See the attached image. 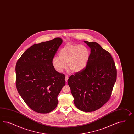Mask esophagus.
<instances>
[{"mask_svg":"<svg viewBox=\"0 0 134 134\" xmlns=\"http://www.w3.org/2000/svg\"><path fill=\"white\" fill-rule=\"evenodd\" d=\"M68 75H66L65 76V81H66V82H67V80H68Z\"/></svg>","mask_w":134,"mask_h":134,"instance_id":"34e87169","label":"esophagus"}]
</instances>
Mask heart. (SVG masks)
I'll return each instance as SVG.
<instances>
[{
  "instance_id": "obj_1",
  "label": "heart",
  "mask_w": 134,
  "mask_h": 134,
  "mask_svg": "<svg viewBox=\"0 0 134 134\" xmlns=\"http://www.w3.org/2000/svg\"><path fill=\"white\" fill-rule=\"evenodd\" d=\"M59 58L54 57L52 64L55 70L62 72L66 64L73 72H79L87 66L90 53L85 46L71 45L63 48L59 52Z\"/></svg>"
}]
</instances>
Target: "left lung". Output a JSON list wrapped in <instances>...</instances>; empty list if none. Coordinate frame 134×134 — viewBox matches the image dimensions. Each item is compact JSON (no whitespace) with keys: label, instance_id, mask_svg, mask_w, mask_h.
I'll use <instances>...</instances> for the list:
<instances>
[{"label":"left lung","instance_id":"obj_1","mask_svg":"<svg viewBox=\"0 0 134 134\" xmlns=\"http://www.w3.org/2000/svg\"><path fill=\"white\" fill-rule=\"evenodd\" d=\"M90 48L87 66L68 80L75 106L80 110L94 111L108 101L116 80L112 55L96 42L84 41Z\"/></svg>","mask_w":134,"mask_h":134}]
</instances>
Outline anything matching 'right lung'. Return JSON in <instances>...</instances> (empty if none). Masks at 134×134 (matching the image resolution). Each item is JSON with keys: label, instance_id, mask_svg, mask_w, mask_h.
Masks as SVG:
<instances>
[{"label": "right lung", "instance_id": "1", "mask_svg": "<svg viewBox=\"0 0 134 134\" xmlns=\"http://www.w3.org/2000/svg\"><path fill=\"white\" fill-rule=\"evenodd\" d=\"M62 43L59 37L28 48L15 66L16 86L19 94L30 108L46 114L58 105V96L65 85V75L58 72L53 59Z\"/></svg>", "mask_w": 134, "mask_h": 134}]
</instances>
